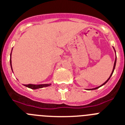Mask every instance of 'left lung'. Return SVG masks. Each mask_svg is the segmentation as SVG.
<instances>
[{
	"label": "left lung",
	"instance_id": "obj_1",
	"mask_svg": "<svg viewBox=\"0 0 125 125\" xmlns=\"http://www.w3.org/2000/svg\"><path fill=\"white\" fill-rule=\"evenodd\" d=\"M113 48H114V47H113ZM114 51H115V49H114ZM115 52H116V51H115ZM116 59H115V61H114V68H113V70H112V73H111V76H110V77H109V79H107V81H106L105 82H104V83H103V84H102V85H101L100 86H99V87H95V88H93V89H89V90H94V89H96L99 88V87H100L101 86H102V85H104V84H105V83H107V82H108V81H109V79H110V78H111V76H112V73H113V72H114V69H115V66H116Z\"/></svg>",
	"mask_w": 125,
	"mask_h": 125
}]
</instances>
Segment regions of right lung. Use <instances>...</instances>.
Wrapping results in <instances>:
<instances>
[{"mask_svg": "<svg viewBox=\"0 0 125 125\" xmlns=\"http://www.w3.org/2000/svg\"><path fill=\"white\" fill-rule=\"evenodd\" d=\"M11 53L10 54V64H11V70H13L12 69V66H11ZM51 85V83H48V84H39V85H34V84H27V85H24L25 86L29 87V88H31L32 89H40L42 88V87H48L49 85Z\"/></svg>", "mask_w": 125, "mask_h": 125, "instance_id": "add662e5", "label": "right lung"}]
</instances>
